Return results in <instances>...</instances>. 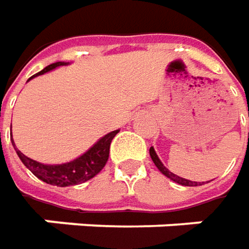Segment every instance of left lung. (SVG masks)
Masks as SVG:
<instances>
[{
  "instance_id": "8db88e82",
  "label": "left lung",
  "mask_w": 249,
  "mask_h": 249,
  "mask_svg": "<svg viewBox=\"0 0 249 249\" xmlns=\"http://www.w3.org/2000/svg\"><path fill=\"white\" fill-rule=\"evenodd\" d=\"M150 157L153 160V162L156 164V167L159 168L160 171H161V174H164V175L169 178L171 180H174L176 183L182 184V186H197V184H201V183H197V182H192V180H187V179H184V178H180V176L175 175V174H172L171 171H168L167 168L162 165V162L160 161V159L157 157V154H156V151L153 147H150Z\"/></svg>"
}]
</instances>
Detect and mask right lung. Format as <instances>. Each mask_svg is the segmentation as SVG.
I'll list each match as a JSON object with an SVG mask.
<instances>
[{
    "mask_svg": "<svg viewBox=\"0 0 249 249\" xmlns=\"http://www.w3.org/2000/svg\"><path fill=\"white\" fill-rule=\"evenodd\" d=\"M66 65L65 62H56L52 65L47 66L44 70H41L39 73L36 75L30 77L34 78L39 74H44L53 70L59 66ZM118 131H113V132L105 135L102 139H99L89 150L84 153L81 157L73 160L70 162L66 164H60V165H45L41 164L36 160L29 159L27 156H24L22 151L18 150L15 147V143H12L15 150L18 153L19 159L22 160V162L26 167L30 169L34 175L42 182L53 186H59V187H66V186H74V184L84 183L87 180L92 179L95 175H98L99 172L103 169L106 165L108 160V151H110V143L113 141V138L116 136Z\"/></svg>",
    "mask_w": 249,
    "mask_h": 249,
    "instance_id": "right-lung-1",
    "label": "right lung"
}]
</instances>
